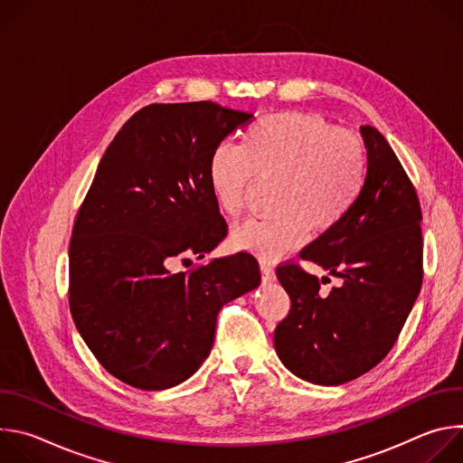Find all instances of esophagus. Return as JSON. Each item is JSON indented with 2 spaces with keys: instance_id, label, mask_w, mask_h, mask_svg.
I'll return each mask as SVG.
<instances>
[{
  "instance_id": "1",
  "label": "esophagus",
  "mask_w": 463,
  "mask_h": 463,
  "mask_svg": "<svg viewBox=\"0 0 463 463\" xmlns=\"http://www.w3.org/2000/svg\"><path fill=\"white\" fill-rule=\"evenodd\" d=\"M260 271H261V280L263 282H275L277 275H275V268L268 261H261L260 263Z\"/></svg>"
}]
</instances>
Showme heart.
<instances>
[{
    "label": "heart",
    "mask_w": 463,
    "mask_h": 463,
    "mask_svg": "<svg viewBox=\"0 0 463 463\" xmlns=\"http://www.w3.org/2000/svg\"><path fill=\"white\" fill-rule=\"evenodd\" d=\"M366 172L364 146L350 131L315 113H275L260 118L241 145H220L209 159V184L218 209L240 216L256 179H273L269 218L232 229L231 243L260 260H277L300 247L311 229L332 231L354 207Z\"/></svg>",
    "instance_id": "1"
}]
</instances>
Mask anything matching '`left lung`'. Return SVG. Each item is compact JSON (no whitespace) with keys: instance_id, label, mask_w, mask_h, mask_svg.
<instances>
[{"instance_id":"8db88e82","label":"left lung","mask_w":463,"mask_h":463,"mask_svg":"<svg viewBox=\"0 0 463 463\" xmlns=\"http://www.w3.org/2000/svg\"><path fill=\"white\" fill-rule=\"evenodd\" d=\"M361 136L368 161L359 197L337 227L300 250L341 284L322 293L320 280L295 263L277 269L291 298L275 329L277 355L322 386L357 379L386 357L423 280L418 194L379 131L361 126Z\"/></svg>"}]
</instances>
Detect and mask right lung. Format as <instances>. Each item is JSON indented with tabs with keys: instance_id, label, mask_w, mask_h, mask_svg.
<instances>
[{
	"instance_id": "right-lung-1",
	"label": "right lung",
	"mask_w": 463,
	"mask_h": 463,
	"mask_svg": "<svg viewBox=\"0 0 463 463\" xmlns=\"http://www.w3.org/2000/svg\"><path fill=\"white\" fill-rule=\"evenodd\" d=\"M250 113L211 100L150 104L104 152L73 225L70 307L97 361L122 383L165 390L209 357L220 309L260 286L254 256L172 273L225 236L209 159Z\"/></svg>"
}]
</instances>
